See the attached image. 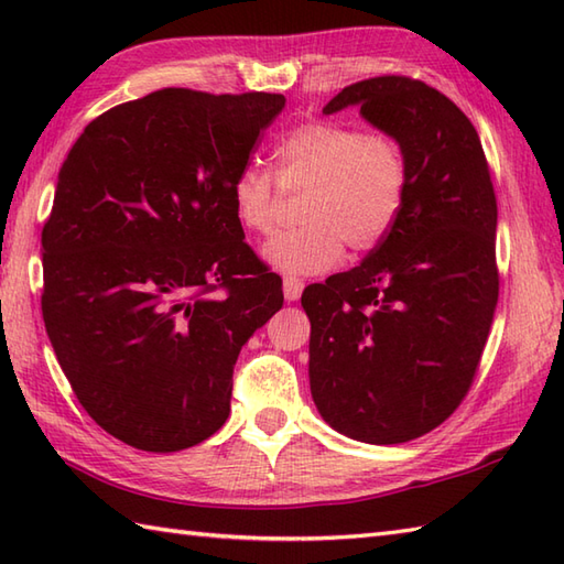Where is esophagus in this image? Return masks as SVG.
Wrapping results in <instances>:
<instances>
[{
  "mask_svg": "<svg viewBox=\"0 0 564 564\" xmlns=\"http://www.w3.org/2000/svg\"><path fill=\"white\" fill-rule=\"evenodd\" d=\"M305 289V283L301 279H295V275H283V297L289 303H295L297 297H301Z\"/></svg>",
  "mask_w": 564,
  "mask_h": 564,
  "instance_id": "34e87169",
  "label": "esophagus"
}]
</instances>
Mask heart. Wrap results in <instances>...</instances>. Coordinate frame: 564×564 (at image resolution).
I'll return each mask as SVG.
<instances>
[{
  "mask_svg": "<svg viewBox=\"0 0 564 564\" xmlns=\"http://www.w3.org/2000/svg\"><path fill=\"white\" fill-rule=\"evenodd\" d=\"M285 188H305L303 225L275 235L261 254L285 273L332 269L349 245L366 254L386 242L404 208L410 166L404 148L382 133L313 121L291 130L275 148ZM232 208L249 232L269 235L275 223V186L269 172L247 166L232 184Z\"/></svg>",
  "mask_w": 564,
  "mask_h": 564,
  "instance_id": "b5f03b06",
  "label": "heart"
}]
</instances>
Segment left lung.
<instances>
[{
    "label": "left lung",
    "mask_w": 564,
    "mask_h": 564,
    "mask_svg": "<svg viewBox=\"0 0 564 564\" xmlns=\"http://www.w3.org/2000/svg\"><path fill=\"white\" fill-rule=\"evenodd\" d=\"M346 106L404 148L410 186L386 242L303 291L310 390L339 434L390 446L446 422L473 386L499 297L497 198L480 135L434 87L364 79L322 113Z\"/></svg>",
    "instance_id": "left-lung-1"
}]
</instances>
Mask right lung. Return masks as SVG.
I'll use <instances>...</instances> for the list:
<instances>
[{"mask_svg": "<svg viewBox=\"0 0 564 564\" xmlns=\"http://www.w3.org/2000/svg\"><path fill=\"white\" fill-rule=\"evenodd\" d=\"M283 106L160 89L94 118L59 166L41 237L45 332L87 414L138 451L213 436L239 351L283 305L232 208Z\"/></svg>", "mask_w": 564, "mask_h": 564, "instance_id": "obj_1", "label": "right lung"}]
</instances>
